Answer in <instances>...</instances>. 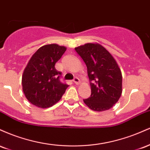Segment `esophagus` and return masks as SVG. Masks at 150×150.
Returning a JSON list of instances; mask_svg holds the SVG:
<instances>
[{
	"label": "esophagus",
	"mask_w": 150,
	"mask_h": 150,
	"mask_svg": "<svg viewBox=\"0 0 150 150\" xmlns=\"http://www.w3.org/2000/svg\"><path fill=\"white\" fill-rule=\"evenodd\" d=\"M73 81L74 83L76 84V85H79V84H80V80H79V78H77V77H75Z\"/></svg>",
	"instance_id": "34e87169"
}]
</instances>
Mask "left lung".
<instances>
[{
	"label": "left lung",
	"instance_id": "8db88e82",
	"mask_svg": "<svg viewBox=\"0 0 150 150\" xmlns=\"http://www.w3.org/2000/svg\"><path fill=\"white\" fill-rule=\"evenodd\" d=\"M75 50L86 64L90 82L91 95L84 102L93 111L109 109L122 93V75L116 61L99 44L88 43Z\"/></svg>",
	"mask_w": 150,
	"mask_h": 150
}]
</instances>
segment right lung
Masks as SVG:
<instances>
[{"instance_id": "add662e5", "label": "right lung", "mask_w": 150, "mask_h": 150, "mask_svg": "<svg viewBox=\"0 0 150 150\" xmlns=\"http://www.w3.org/2000/svg\"><path fill=\"white\" fill-rule=\"evenodd\" d=\"M66 51L58 44L43 46L36 51L24 70L22 89L31 104L39 108H49L57 103L68 85L61 81V72L55 64Z\"/></svg>"}]
</instances>
